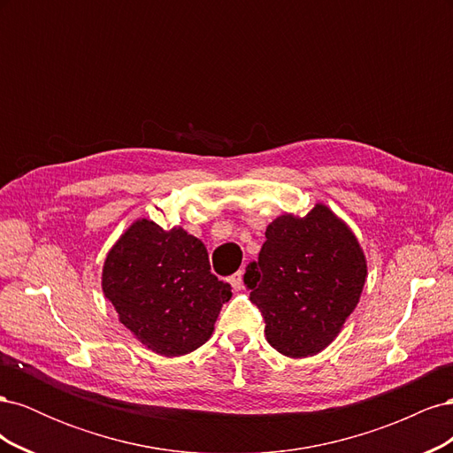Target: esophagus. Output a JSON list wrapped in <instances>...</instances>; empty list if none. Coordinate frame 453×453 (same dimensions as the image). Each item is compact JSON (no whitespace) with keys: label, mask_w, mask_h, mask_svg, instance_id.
<instances>
[{"label":"esophagus","mask_w":453,"mask_h":453,"mask_svg":"<svg viewBox=\"0 0 453 453\" xmlns=\"http://www.w3.org/2000/svg\"><path fill=\"white\" fill-rule=\"evenodd\" d=\"M228 281L232 285V289L242 291L243 289V273H242V270L236 272V273H232V276L228 278Z\"/></svg>","instance_id":"1"}]
</instances>
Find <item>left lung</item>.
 Instances as JSON below:
<instances>
[{"instance_id": "1", "label": "left lung", "mask_w": 453, "mask_h": 453, "mask_svg": "<svg viewBox=\"0 0 453 453\" xmlns=\"http://www.w3.org/2000/svg\"><path fill=\"white\" fill-rule=\"evenodd\" d=\"M366 260L351 230L318 203L303 219L281 215L266 228L243 283L265 319L272 348L300 359L319 353L359 303Z\"/></svg>"}]
</instances>
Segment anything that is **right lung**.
Instances as JSON below:
<instances>
[{"mask_svg": "<svg viewBox=\"0 0 453 453\" xmlns=\"http://www.w3.org/2000/svg\"><path fill=\"white\" fill-rule=\"evenodd\" d=\"M104 295L119 319L153 351L175 357L213 333L230 285L211 273L208 250L183 228L135 221L109 251Z\"/></svg>", "mask_w": 453, "mask_h": 453, "instance_id": "right-lung-1", "label": "right lung"}]
</instances>
